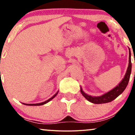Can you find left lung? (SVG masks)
<instances>
[{
    "label": "left lung",
    "mask_w": 135,
    "mask_h": 135,
    "mask_svg": "<svg viewBox=\"0 0 135 135\" xmlns=\"http://www.w3.org/2000/svg\"><path fill=\"white\" fill-rule=\"evenodd\" d=\"M129 64H128L126 72L124 78L122 79V80L117 86H115L112 90L102 94L100 97H93V96L89 95V94L84 92L82 88L80 87V93L83 94V97L91 103H94V104H101V103H106L113 101L116 98L118 97L120 94L122 93V92L124 91V89L128 86L130 78V75H131V51H130V49H129Z\"/></svg>",
    "instance_id": "8db88e82"
}]
</instances>
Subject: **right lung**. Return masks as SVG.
I'll list each match as a JSON object with an SVG mask.
<instances>
[{
    "instance_id": "obj_1",
    "label": "right lung",
    "mask_w": 135,
    "mask_h": 135,
    "mask_svg": "<svg viewBox=\"0 0 135 135\" xmlns=\"http://www.w3.org/2000/svg\"><path fill=\"white\" fill-rule=\"evenodd\" d=\"M58 91H57V92L56 93V94H54V95L52 96V97L51 98H49V100H46V101H45V102H41V103H33V104H28V103H23V104H24V105H29V106H39V105H44V104H46V103H48V102H50L51 100H52V99H53L54 98H55V97H56V96L57 94H58Z\"/></svg>"
}]
</instances>
